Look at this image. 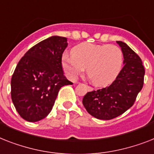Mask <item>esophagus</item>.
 <instances>
[{"instance_id": "esophagus-1", "label": "esophagus", "mask_w": 154, "mask_h": 154, "mask_svg": "<svg viewBox=\"0 0 154 154\" xmlns=\"http://www.w3.org/2000/svg\"><path fill=\"white\" fill-rule=\"evenodd\" d=\"M88 89L89 90V91H92V90H93V88H92V87H90V86H88Z\"/></svg>"}]
</instances>
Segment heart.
I'll list each match as a JSON object with an SVG mask.
<instances>
[{
    "label": "heart",
    "instance_id": "heart-1",
    "mask_svg": "<svg viewBox=\"0 0 154 154\" xmlns=\"http://www.w3.org/2000/svg\"><path fill=\"white\" fill-rule=\"evenodd\" d=\"M123 53L116 45L83 42L72 50V54H65L62 64L66 76L75 80L86 69L92 82L97 86L112 83L120 72Z\"/></svg>",
    "mask_w": 154,
    "mask_h": 154
}]
</instances>
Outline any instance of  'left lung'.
Instances as JSON below:
<instances>
[{
    "label": "left lung",
    "mask_w": 154,
    "mask_h": 154,
    "mask_svg": "<svg viewBox=\"0 0 154 154\" xmlns=\"http://www.w3.org/2000/svg\"><path fill=\"white\" fill-rule=\"evenodd\" d=\"M123 53V64L116 80L108 87L88 92L83 105L95 118L109 120L124 113L135 102L144 84L142 59L125 42L117 41Z\"/></svg>",
    "instance_id": "1"
}]
</instances>
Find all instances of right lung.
<instances>
[{
	"instance_id": "1",
	"label": "right lung",
	"mask_w": 154,
	"mask_h": 154,
	"mask_svg": "<svg viewBox=\"0 0 154 154\" xmlns=\"http://www.w3.org/2000/svg\"><path fill=\"white\" fill-rule=\"evenodd\" d=\"M67 46L66 38L51 36L28 50L18 62L11 80V97L25 120L37 122L47 117L60 88L73 85L62 69Z\"/></svg>"
}]
</instances>
